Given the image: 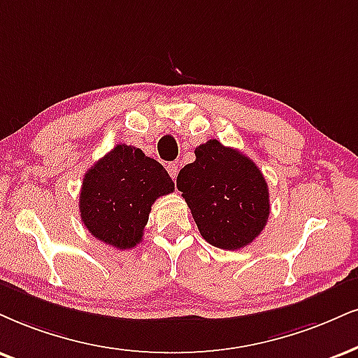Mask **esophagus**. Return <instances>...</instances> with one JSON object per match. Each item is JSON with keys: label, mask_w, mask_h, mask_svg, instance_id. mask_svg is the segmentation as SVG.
Returning <instances> with one entry per match:
<instances>
[{"label": "esophagus", "mask_w": 358, "mask_h": 358, "mask_svg": "<svg viewBox=\"0 0 358 358\" xmlns=\"http://www.w3.org/2000/svg\"><path fill=\"white\" fill-rule=\"evenodd\" d=\"M167 172H169V176L172 179L178 178V172H179L178 162H169V164H167Z\"/></svg>", "instance_id": "1"}]
</instances>
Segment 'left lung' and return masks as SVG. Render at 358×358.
Returning <instances> with one entry per match:
<instances>
[{
  "instance_id": "left-lung-1",
  "label": "left lung",
  "mask_w": 358,
  "mask_h": 358,
  "mask_svg": "<svg viewBox=\"0 0 358 358\" xmlns=\"http://www.w3.org/2000/svg\"><path fill=\"white\" fill-rule=\"evenodd\" d=\"M196 161L178 174L201 236L210 245L237 250L266 227L268 187L252 159L210 139L196 148Z\"/></svg>"
}]
</instances>
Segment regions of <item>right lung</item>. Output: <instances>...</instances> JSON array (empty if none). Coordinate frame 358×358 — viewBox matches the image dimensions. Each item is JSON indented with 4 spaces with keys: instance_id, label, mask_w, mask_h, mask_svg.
<instances>
[{
    "instance_id": "right-lung-1",
    "label": "right lung",
    "mask_w": 358,
    "mask_h": 358,
    "mask_svg": "<svg viewBox=\"0 0 358 358\" xmlns=\"http://www.w3.org/2000/svg\"><path fill=\"white\" fill-rule=\"evenodd\" d=\"M172 191L174 182L156 159L117 144L85 174L81 220L98 241L132 249L143 239L154 201Z\"/></svg>"
}]
</instances>
